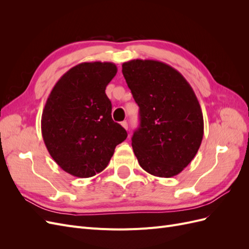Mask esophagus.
<instances>
[{
  "mask_svg": "<svg viewBox=\"0 0 249 249\" xmlns=\"http://www.w3.org/2000/svg\"><path fill=\"white\" fill-rule=\"evenodd\" d=\"M122 125L124 127L125 130H127V123H126V122H123V123H122Z\"/></svg>",
  "mask_w": 249,
  "mask_h": 249,
  "instance_id": "obj_1",
  "label": "esophagus"
}]
</instances>
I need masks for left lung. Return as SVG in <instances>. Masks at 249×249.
I'll use <instances>...</instances> for the list:
<instances>
[{"instance_id":"1","label":"left lung","mask_w":249,"mask_h":249,"mask_svg":"<svg viewBox=\"0 0 249 249\" xmlns=\"http://www.w3.org/2000/svg\"><path fill=\"white\" fill-rule=\"evenodd\" d=\"M123 73L140 108L132 146L140 166L159 178L182 172L197 154L203 136L200 105L189 83L170 65L135 59Z\"/></svg>"}]
</instances>
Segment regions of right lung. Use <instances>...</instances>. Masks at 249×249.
<instances>
[{
    "instance_id": "add662e5",
    "label": "right lung",
    "mask_w": 249,
    "mask_h": 249,
    "mask_svg": "<svg viewBox=\"0 0 249 249\" xmlns=\"http://www.w3.org/2000/svg\"><path fill=\"white\" fill-rule=\"evenodd\" d=\"M116 72L112 62L80 63L58 80L44 105V144L54 161L73 177L90 178L103 171L127 136L113 122L105 93Z\"/></svg>"
}]
</instances>
